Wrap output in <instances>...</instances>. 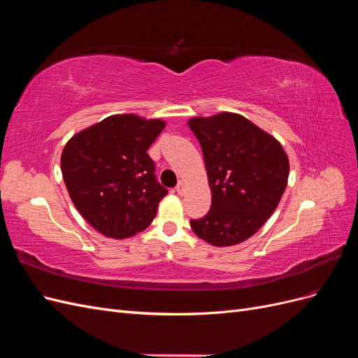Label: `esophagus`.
<instances>
[{
  "instance_id": "34e87169",
  "label": "esophagus",
  "mask_w": 358,
  "mask_h": 358,
  "mask_svg": "<svg viewBox=\"0 0 358 358\" xmlns=\"http://www.w3.org/2000/svg\"><path fill=\"white\" fill-rule=\"evenodd\" d=\"M176 192L179 194V196H182V194L185 192V182H183V180H179L178 187H176Z\"/></svg>"
}]
</instances>
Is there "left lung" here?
<instances>
[{
  "label": "left lung",
  "mask_w": 358,
  "mask_h": 358,
  "mask_svg": "<svg viewBox=\"0 0 358 358\" xmlns=\"http://www.w3.org/2000/svg\"><path fill=\"white\" fill-rule=\"evenodd\" d=\"M212 192L208 215L191 229L213 246H233L255 234L287 188L289 162L278 140L242 115L191 117Z\"/></svg>",
  "instance_id": "1"
}]
</instances>
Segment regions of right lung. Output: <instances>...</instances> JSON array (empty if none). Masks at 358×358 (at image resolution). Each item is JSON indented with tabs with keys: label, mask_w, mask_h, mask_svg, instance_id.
I'll return each mask as SVG.
<instances>
[{
	"label": "right lung",
	"mask_w": 358,
	"mask_h": 358,
	"mask_svg": "<svg viewBox=\"0 0 358 358\" xmlns=\"http://www.w3.org/2000/svg\"><path fill=\"white\" fill-rule=\"evenodd\" d=\"M164 127L161 119L113 115L64 148L61 171L70 199L103 236L127 239L154 221L167 189L157 180L148 149Z\"/></svg>",
	"instance_id": "1"
}]
</instances>
